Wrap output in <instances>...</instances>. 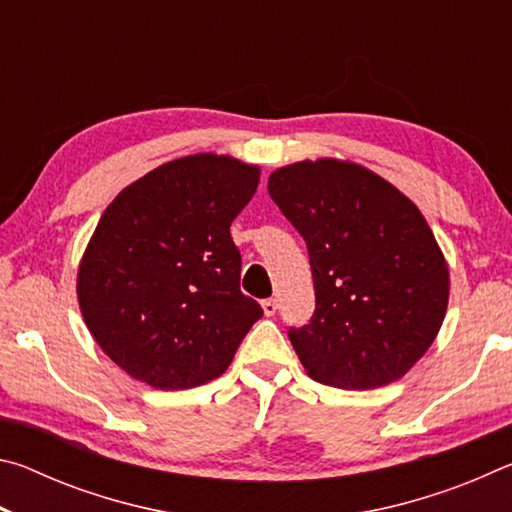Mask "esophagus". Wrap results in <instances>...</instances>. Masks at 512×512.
Instances as JSON below:
<instances>
[{
    "mask_svg": "<svg viewBox=\"0 0 512 512\" xmlns=\"http://www.w3.org/2000/svg\"><path fill=\"white\" fill-rule=\"evenodd\" d=\"M262 309H264V314H266V316H275V311H277V302H275L273 298H266V300H262Z\"/></svg>",
    "mask_w": 512,
    "mask_h": 512,
    "instance_id": "34e87169",
    "label": "esophagus"
}]
</instances>
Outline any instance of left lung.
<instances>
[{
	"label": "left lung",
	"instance_id": "8db88e82",
	"mask_svg": "<svg viewBox=\"0 0 512 512\" xmlns=\"http://www.w3.org/2000/svg\"><path fill=\"white\" fill-rule=\"evenodd\" d=\"M268 194L307 244L316 309L289 327L320 384L366 391L411 370L443 325L449 273L431 228L402 192L359 164L296 162Z\"/></svg>",
	"mask_w": 512,
	"mask_h": 512
}]
</instances>
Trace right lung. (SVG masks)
Listing matches in <instances>:
<instances>
[{
    "instance_id": "obj_1",
    "label": "right lung",
    "mask_w": 512,
    "mask_h": 512,
    "mask_svg": "<svg viewBox=\"0 0 512 512\" xmlns=\"http://www.w3.org/2000/svg\"><path fill=\"white\" fill-rule=\"evenodd\" d=\"M259 169L198 153L128 185L103 212L79 266L85 325L128 375L162 391L230 366L262 307L239 289L230 223Z\"/></svg>"
}]
</instances>
